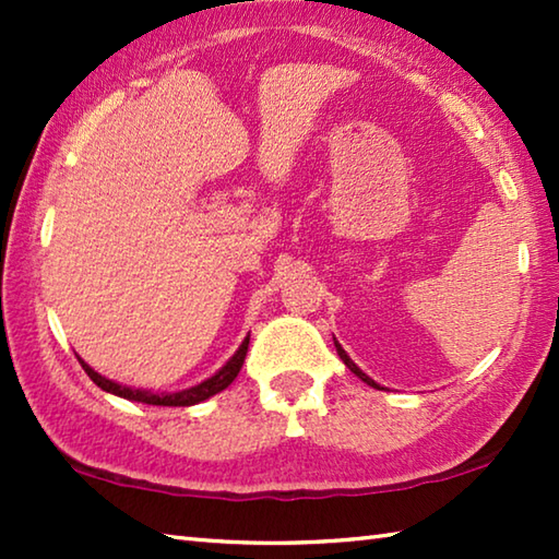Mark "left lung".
Masks as SVG:
<instances>
[{"label": "left lung", "instance_id": "left-lung-1", "mask_svg": "<svg viewBox=\"0 0 559 559\" xmlns=\"http://www.w3.org/2000/svg\"><path fill=\"white\" fill-rule=\"evenodd\" d=\"M333 340H335V337H333ZM335 349H337V355H340V359H343V362L347 365V370H349V372H355V374L359 377V380H362L365 384H370V386H374V390H384V386H380V384H377V382L372 380V377H370V374H365L362 370H359V367H357V365L353 362V359H349V355L345 353V349H343V345H340V343H337V340H335Z\"/></svg>", "mask_w": 559, "mask_h": 559}]
</instances>
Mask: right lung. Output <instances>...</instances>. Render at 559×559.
<instances>
[{
    "instance_id": "right-lung-1",
    "label": "right lung",
    "mask_w": 559,
    "mask_h": 559,
    "mask_svg": "<svg viewBox=\"0 0 559 559\" xmlns=\"http://www.w3.org/2000/svg\"><path fill=\"white\" fill-rule=\"evenodd\" d=\"M249 337L251 335L243 337V343L229 357V362L219 367V370H216L212 377H206L204 382L194 384V386H187V390H179V392H150V390H140V386L120 384L116 380H108V377L98 374L91 365L83 362L81 357H79V362H81L83 370H86L91 380L108 394H116V396H122V400L140 402V404H153V406H192V404H200L204 400H210V396H214V394H219L222 390H226V386H229L236 380V374H239L241 365H243L246 349H249Z\"/></svg>"
}]
</instances>
